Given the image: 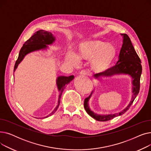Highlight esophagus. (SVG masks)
<instances>
[{"label":"esophagus","instance_id":"obj_1","mask_svg":"<svg viewBox=\"0 0 151 151\" xmlns=\"http://www.w3.org/2000/svg\"><path fill=\"white\" fill-rule=\"evenodd\" d=\"M80 75H83V76H86L89 75V71L86 70H83L80 71Z\"/></svg>","mask_w":151,"mask_h":151}]
</instances>
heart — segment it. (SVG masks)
I'll return each mask as SVG.
<instances>
[{
	"instance_id": "1",
	"label": "heart",
	"mask_w": 151,
	"mask_h": 151,
	"mask_svg": "<svg viewBox=\"0 0 151 151\" xmlns=\"http://www.w3.org/2000/svg\"><path fill=\"white\" fill-rule=\"evenodd\" d=\"M116 54V48L112 45L97 40L81 44L78 54L69 51L66 54L65 60L68 65L78 67L81 60H91V68L97 71H105L111 64Z\"/></svg>"
}]
</instances>
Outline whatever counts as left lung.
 I'll return each instance as SVG.
<instances>
[{
  "mask_svg": "<svg viewBox=\"0 0 151 151\" xmlns=\"http://www.w3.org/2000/svg\"><path fill=\"white\" fill-rule=\"evenodd\" d=\"M121 35L123 37V43L116 64L102 72L95 74L93 77L99 80L101 77H110L116 75H129L132 78V97L129 105L120 112L114 114H99L92 111L89 106V101L92 97L93 91L90 96L85 99L84 106L88 114L98 121H108L124 114L132 105L139 91V81L142 73L141 60L134 50L129 37L125 34H121Z\"/></svg>",
  "mask_w": 151,
  "mask_h": 151,
  "instance_id": "obj_1",
  "label": "left lung"
}]
</instances>
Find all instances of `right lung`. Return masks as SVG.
I'll use <instances>...</instances> for the list:
<instances>
[{
    "label": "right lung",
    "instance_id": "1",
    "mask_svg": "<svg viewBox=\"0 0 151 151\" xmlns=\"http://www.w3.org/2000/svg\"><path fill=\"white\" fill-rule=\"evenodd\" d=\"M55 40V37L50 32L45 31L43 30H40L32 36L28 40H27L24 44L23 45L22 47L19 51V55L17 60L16 61L14 71L17 68L18 65L21 62V61L24 58L26 55L32 52L39 51V50H46L48 46L47 45H52ZM74 79V76L71 75L70 76H59L56 79V84L58 87V89L59 91V96L58 105L54 108L52 111L46 117L43 118H46L51 115H52L56 110L58 109L60 101V98L63 91L65 88L66 85H67L70 81H72Z\"/></svg>",
    "mask_w": 151,
    "mask_h": 151
}]
</instances>
